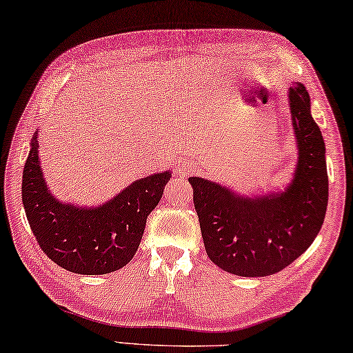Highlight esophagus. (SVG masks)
Masks as SVG:
<instances>
[{"label":"esophagus","mask_w":353,"mask_h":353,"mask_svg":"<svg viewBox=\"0 0 353 353\" xmlns=\"http://www.w3.org/2000/svg\"><path fill=\"white\" fill-rule=\"evenodd\" d=\"M188 170H189V169H188L186 164H176V172L183 173V172H188Z\"/></svg>","instance_id":"1"}]
</instances>
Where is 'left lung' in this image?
<instances>
[{"label":"left lung","instance_id":"1","mask_svg":"<svg viewBox=\"0 0 353 353\" xmlns=\"http://www.w3.org/2000/svg\"><path fill=\"white\" fill-rule=\"evenodd\" d=\"M297 159L283 189L244 195L206 178L190 176L201 238L225 272L265 276L280 272L313 244L328 203L325 143L302 83L288 90Z\"/></svg>","mask_w":353,"mask_h":353}]
</instances>
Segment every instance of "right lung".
Returning <instances> with one entry per match:
<instances>
[{
	"mask_svg": "<svg viewBox=\"0 0 353 353\" xmlns=\"http://www.w3.org/2000/svg\"><path fill=\"white\" fill-rule=\"evenodd\" d=\"M172 172L128 184L97 206L61 201L46 186L34 132L23 170L21 200L39 245L51 261L81 275H103L128 264L141 244L147 217L164 194Z\"/></svg>",
	"mask_w": 353,
	"mask_h": 353,
	"instance_id": "1",
	"label": "right lung"
}]
</instances>
